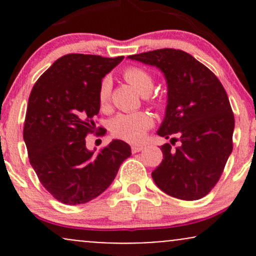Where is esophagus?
Segmentation results:
<instances>
[{
	"mask_svg": "<svg viewBox=\"0 0 256 256\" xmlns=\"http://www.w3.org/2000/svg\"><path fill=\"white\" fill-rule=\"evenodd\" d=\"M140 150H143V146H131V152H140Z\"/></svg>",
	"mask_w": 256,
	"mask_h": 256,
	"instance_id": "esophagus-1",
	"label": "esophagus"
}]
</instances>
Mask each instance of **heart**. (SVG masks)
<instances>
[{"instance_id": "1", "label": "heart", "mask_w": 256, "mask_h": 256, "mask_svg": "<svg viewBox=\"0 0 256 256\" xmlns=\"http://www.w3.org/2000/svg\"><path fill=\"white\" fill-rule=\"evenodd\" d=\"M122 77L128 84L142 95L150 92L154 85L152 76L146 68L140 66H128L122 71ZM110 95V83L107 78L102 79L98 90V101L100 107L104 110L107 107ZM152 104L158 108L164 107V100L154 98ZM152 126V118L146 112H134V113H120L114 116L110 122V130L114 137L137 143L142 140L144 134Z\"/></svg>"}]
</instances>
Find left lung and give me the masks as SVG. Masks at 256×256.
<instances>
[{
	"instance_id": "1",
	"label": "left lung",
	"mask_w": 256,
	"mask_h": 256,
	"mask_svg": "<svg viewBox=\"0 0 256 256\" xmlns=\"http://www.w3.org/2000/svg\"><path fill=\"white\" fill-rule=\"evenodd\" d=\"M128 58L156 66L168 86L166 116L158 134L170 143L152 173L155 184L176 198H202L222 177L234 143V116L228 94L210 68L179 49L164 48Z\"/></svg>"
}]
</instances>
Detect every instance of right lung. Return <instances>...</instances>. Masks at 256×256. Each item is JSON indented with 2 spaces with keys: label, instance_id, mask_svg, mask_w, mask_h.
I'll return each mask as SVG.
<instances>
[{
  "label": "right lung",
  "instance_id": "1",
  "mask_svg": "<svg viewBox=\"0 0 256 256\" xmlns=\"http://www.w3.org/2000/svg\"><path fill=\"white\" fill-rule=\"evenodd\" d=\"M122 58L64 55L32 88L22 132L28 158L43 186L64 204L101 195L131 155L130 146L120 140L98 154L85 146V137L96 130L100 83Z\"/></svg>",
  "mask_w": 256,
  "mask_h": 256
}]
</instances>
